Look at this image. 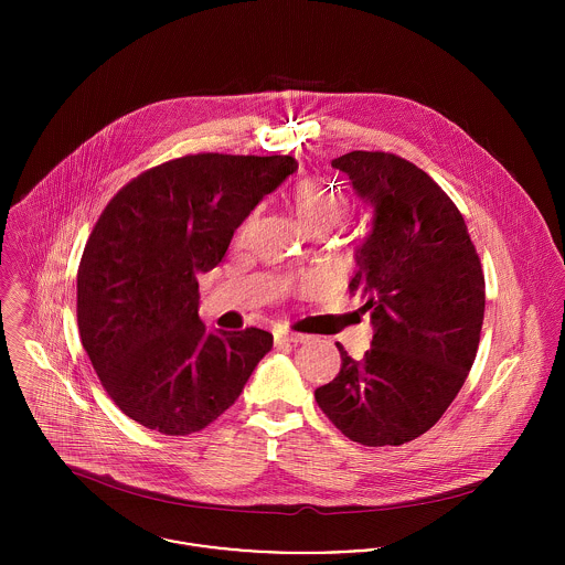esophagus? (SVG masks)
I'll use <instances>...</instances> for the list:
<instances>
[{"instance_id":"34e87169","label":"esophagus","mask_w":565,"mask_h":565,"mask_svg":"<svg viewBox=\"0 0 565 565\" xmlns=\"http://www.w3.org/2000/svg\"><path fill=\"white\" fill-rule=\"evenodd\" d=\"M309 337L307 334H300V332H278L274 334V345L276 348H282V345H298V343H305Z\"/></svg>"}]
</instances>
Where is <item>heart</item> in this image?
<instances>
[{
    "instance_id": "b5f03b06",
    "label": "heart",
    "mask_w": 565,
    "mask_h": 565,
    "mask_svg": "<svg viewBox=\"0 0 565 565\" xmlns=\"http://www.w3.org/2000/svg\"><path fill=\"white\" fill-rule=\"evenodd\" d=\"M291 204H294V211H296L298 220L311 233L330 228L348 211L345 193L341 189L323 182V180H318V178H302V180H298L294 184V189H291ZM254 215L256 213H252L245 220L243 231L254 222Z\"/></svg>"
}]
</instances>
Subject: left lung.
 <instances>
[{"label": "left lung", "instance_id": "8db88e82", "mask_svg": "<svg viewBox=\"0 0 565 565\" xmlns=\"http://www.w3.org/2000/svg\"><path fill=\"white\" fill-rule=\"evenodd\" d=\"M332 167L374 209L348 287L365 298L374 337L361 361L337 343L341 370L316 401L348 439L401 446L437 424L477 359L481 258L455 202L413 162L356 150Z\"/></svg>", "mask_w": 565, "mask_h": 565}]
</instances>
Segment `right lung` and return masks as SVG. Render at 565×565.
I'll return each instance as SVG.
<instances>
[{
  "label": "right lung",
  "instance_id": "obj_1",
  "mask_svg": "<svg viewBox=\"0 0 565 565\" xmlns=\"http://www.w3.org/2000/svg\"><path fill=\"white\" fill-rule=\"evenodd\" d=\"M294 157L189 154L132 178L102 211L78 267V328L97 379L130 419L191 435L233 406L274 337L211 332L198 276L217 267Z\"/></svg>",
  "mask_w": 565,
  "mask_h": 565
}]
</instances>
